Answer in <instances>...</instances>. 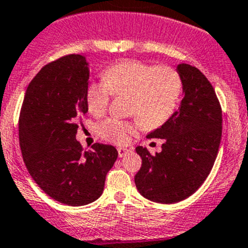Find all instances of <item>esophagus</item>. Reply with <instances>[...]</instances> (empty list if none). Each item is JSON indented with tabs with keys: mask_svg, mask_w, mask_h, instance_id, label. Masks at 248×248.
<instances>
[{
	"mask_svg": "<svg viewBox=\"0 0 248 248\" xmlns=\"http://www.w3.org/2000/svg\"><path fill=\"white\" fill-rule=\"evenodd\" d=\"M117 152H119V157L122 158L131 152V149H127V148H117Z\"/></svg>",
	"mask_w": 248,
	"mask_h": 248,
	"instance_id": "34e87169",
	"label": "esophagus"
}]
</instances>
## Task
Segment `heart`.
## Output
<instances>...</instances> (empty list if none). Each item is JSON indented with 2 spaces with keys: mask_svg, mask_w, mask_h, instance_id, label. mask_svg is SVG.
<instances>
[{
  "mask_svg": "<svg viewBox=\"0 0 248 248\" xmlns=\"http://www.w3.org/2000/svg\"><path fill=\"white\" fill-rule=\"evenodd\" d=\"M104 82H90L86 88V105L91 115L106 111L111 93L128 95L129 112L147 128L166 124L180 100L183 82L171 66H155L140 60H124L108 66L102 73ZM137 124L119 119H108L97 126L99 135L112 143H126L136 132Z\"/></svg>",
  "mask_w": 248,
  "mask_h": 248,
  "instance_id": "heart-1",
  "label": "heart"
}]
</instances>
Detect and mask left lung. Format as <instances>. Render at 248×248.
I'll list each match as a JSON object with an SVG mask.
<instances>
[{
    "label": "left lung",
    "instance_id": "8db88e82",
    "mask_svg": "<svg viewBox=\"0 0 248 248\" xmlns=\"http://www.w3.org/2000/svg\"><path fill=\"white\" fill-rule=\"evenodd\" d=\"M175 70L183 82V100L170 119L147 135L163 140L162 151L152 155L138 146L142 167L136 174L137 190L146 199L174 204L200 188L210 174L221 142V108L202 71L189 64Z\"/></svg>",
    "mask_w": 248,
    "mask_h": 248
}]
</instances>
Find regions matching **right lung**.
I'll return each mask as SVG.
<instances>
[{
  "label": "right lung",
  "mask_w": 248,
  "mask_h": 248,
  "mask_svg": "<svg viewBox=\"0 0 248 248\" xmlns=\"http://www.w3.org/2000/svg\"><path fill=\"white\" fill-rule=\"evenodd\" d=\"M89 78L84 55L49 63L27 88L19 115V146L31 177L50 198L70 206L99 199L119 155L110 144L82 151L77 140V122L88 112Z\"/></svg>",
  "instance_id": "1"
}]
</instances>
